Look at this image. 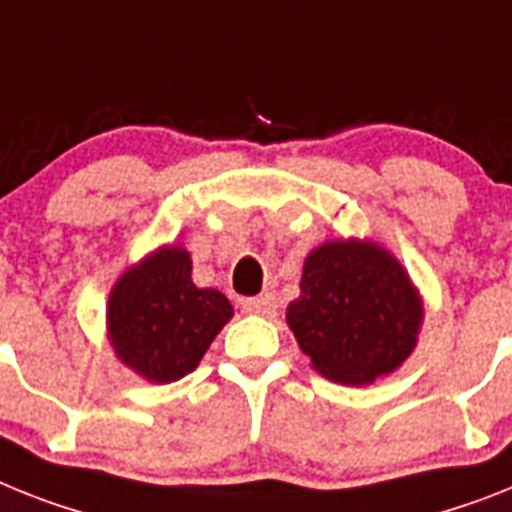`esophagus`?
I'll list each match as a JSON object with an SVG mask.
<instances>
[{"label": "esophagus", "instance_id": "esophagus-1", "mask_svg": "<svg viewBox=\"0 0 512 512\" xmlns=\"http://www.w3.org/2000/svg\"><path fill=\"white\" fill-rule=\"evenodd\" d=\"M240 306L246 308L248 314L272 316L274 311H277V298H274L272 293H264V295H256V298H246Z\"/></svg>", "mask_w": 512, "mask_h": 512}]
</instances>
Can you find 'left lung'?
Wrapping results in <instances>:
<instances>
[{"label": "left lung", "instance_id": "1", "mask_svg": "<svg viewBox=\"0 0 512 512\" xmlns=\"http://www.w3.org/2000/svg\"><path fill=\"white\" fill-rule=\"evenodd\" d=\"M287 324L316 371L366 384L408 358L421 327V301L403 266L371 243H324L306 259L301 298Z\"/></svg>", "mask_w": 512, "mask_h": 512}]
</instances>
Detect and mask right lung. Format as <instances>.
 <instances>
[{
  "label": "right lung",
  "instance_id": "1",
  "mask_svg": "<svg viewBox=\"0 0 512 512\" xmlns=\"http://www.w3.org/2000/svg\"><path fill=\"white\" fill-rule=\"evenodd\" d=\"M183 248H162L125 272L109 295V337L117 356L151 382H175L198 366L232 306L190 280Z\"/></svg>",
  "mask_w": 512,
  "mask_h": 512
}]
</instances>
